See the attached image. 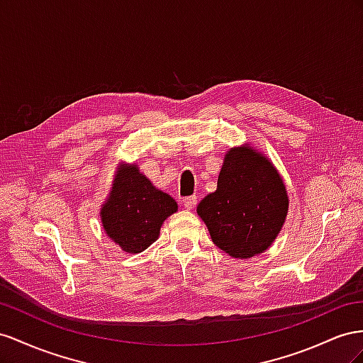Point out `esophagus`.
Segmentation results:
<instances>
[{
    "label": "esophagus",
    "instance_id": "obj_1",
    "mask_svg": "<svg viewBox=\"0 0 363 363\" xmlns=\"http://www.w3.org/2000/svg\"><path fill=\"white\" fill-rule=\"evenodd\" d=\"M196 202H198V198H196V196H189V198L182 199V205H184L185 208H187V210H191V208H194Z\"/></svg>",
    "mask_w": 363,
    "mask_h": 363
}]
</instances>
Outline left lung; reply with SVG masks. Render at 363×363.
Segmentation results:
<instances>
[{"label": "left lung", "instance_id": "obj_1", "mask_svg": "<svg viewBox=\"0 0 363 363\" xmlns=\"http://www.w3.org/2000/svg\"><path fill=\"white\" fill-rule=\"evenodd\" d=\"M196 211L219 250L246 260L267 251L281 231L289 213L286 184L257 147H231L216 191L205 196Z\"/></svg>", "mask_w": 363, "mask_h": 363}]
</instances>
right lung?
Instances as JSON below:
<instances>
[{"mask_svg":"<svg viewBox=\"0 0 363 363\" xmlns=\"http://www.w3.org/2000/svg\"><path fill=\"white\" fill-rule=\"evenodd\" d=\"M178 211L170 194L155 187L138 165L120 164L100 208L109 239L124 252L138 254L158 240L164 220Z\"/></svg>","mask_w":363,"mask_h":363,"instance_id":"right-lung-1","label":"right lung"}]
</instances>
